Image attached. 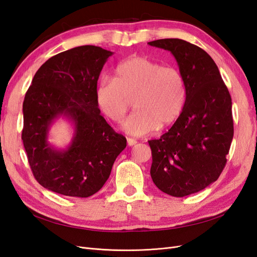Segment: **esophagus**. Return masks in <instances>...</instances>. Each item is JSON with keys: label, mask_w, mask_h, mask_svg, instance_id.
<instances>
[{"label": "esophagus", "mask_w": 257, "mask_h": 257, "mask_svg": "<svg viewBox=\"0 0 257 257\" xmlns=\"http://www.w3.org/2000/svg\"><path fill=\"white\" fill-rule=\"evenodd\" d=\"M136 144H137L136 139H134V138H127V145H128L130 147L134 146V145H136Z\"/></svg>", "instance_id": "obj_1"}]
</instances>
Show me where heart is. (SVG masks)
<instances>
[{
    "instance_id": "heart-1",
    "label": "heart",
    "mask_w": 257,
    "mask_h": 257,
    "mask_svg": "<svg viewBox=\"0 0 257 257\" xmlns=\"http://www.w3.org/2000/svg\"><path fill=\"white\" fill-rule=\"evenodd\" d=\"M133 98L136 110L122 127L130 135L144 136L180 115L186 99L184 77L176 67L162 66L146 57L123 60L115 66L113 78L98 80L95 102L107 118L121 122Z\"/></svg>"
}]
</instances>
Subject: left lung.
<instances>
[{
    "mask_svg": "<svg viewBox=\"0 0 257 257\" xmlns=\"http://www.w3.org/2000/svg\"><path fill=\"white\" fill-rule=\"evenodd\" d=\"M175 57L186 84L183 109L160 139L149 141L154 184L183 197L206 189L220 177L234 136L231 97L212 58L179 38L148 43Z\"/></svg>",
    "mask_w": 257,
    "mask_h": 257,
    "instance_id": "obj_1",
    "label": "left lung"
}]
</instances>
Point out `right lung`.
Here are the masks:
<instances>
[{
	"mask_svg": "<svg viewBox=\"0 0 257 257\" xmlns=\"http://www.w3.org/2000/svg\"><path fill=\"white\" fill-rule=\"evenodd\" d=\"M113 52L85 45L61 52L38 68L22 106V142L36 180L61 195L89 197L109 178L126 139L106 122L95 102L100 72ZM60 117L73 127L65 148L48 142Z\"/></svg>",
	"mask_w": 257,
	"mask_h": 257,
	"instance_id": "right-lung-1",
	"label": "right lung"
}]
</instances>
